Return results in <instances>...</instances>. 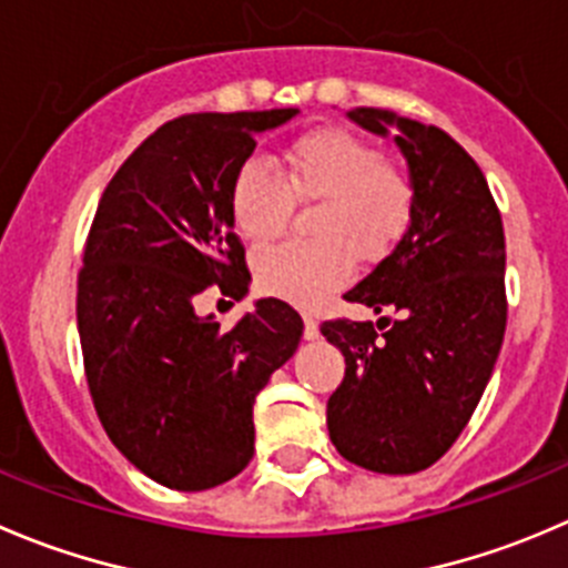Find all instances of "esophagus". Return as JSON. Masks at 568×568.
<instances>
[{"label": "esophagus", "mask_w": 568, "mask_h": 568, "mask_svg": "<svg viewBox=\"0 0 568 568\" xmlns=\"http://www.w3.org/2000/svg\"><path fill=\"white\" fill-rule=\"evenodd\" d=\"M305 338L307 341H316L318 338V322L311 316V313H305Z\"/></svg>", "instance_id": "obj_1"}]
</instances>
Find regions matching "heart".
Listing matches in <instances>:
<instances>
[{
    "instance_id": "heart-1",
    "label": "heart",
    "mask_w": 568,
    "mask_h": 568,
    "mask_svg": "<svg viewBox=\"0 0 568 568\" xmlns=\"http://www.w3.org/2000/svg\"><path fill=\"white\" fill-rule=\"evenodd\" d=\"M294 196L322 200L316 241H285L257 255V277L272 294L311 305L346 280L352 252L361 261L388 255L410 227L413 183L377 146L346 130H313L283 152V178L263 161L239 169L230 194L233 219L255 244L288 224Z\"/></svg>"
}]
</instances>
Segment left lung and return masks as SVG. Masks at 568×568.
<instances>
[{
    "label": "left lung",
    "instance_id": "left-lung-1",
    "mask_svg": "<svg viewBox=\"0 0 568 568\" xmlns=\"http://www.w3.org/2000/svg\"><path fill=\"white\" fill-rule=\"evenodd\" d=\"M394 144L413 183L410 227L346 300L396 318L322 324L346 361L327 402L329 442L349 464L416 475L475 413L505 335V233L469 152L433 124L390 110H346Z\"/></svg>",
    "mask_w": 568,
    "mask_h": 568
}]
</instances>
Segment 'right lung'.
<instances>
[{"label": "right lung", "mask_w": 568, "mask_h": 568, "mask_svg": "<svg viewBox=\"0 0 568 568\" xmlns=\"http://www.w3.org/2000/svg\"><path fill=\"white\" fill-rule=\"evenodd\" d=\"M296 113L166 121L121 163L88 233L77 329L93 407L115 449L174 491L216 488L246 469L255 396L300 346V313L274 296L233 329L196 313L211 285L246 294L230 194L255 135Z\"/></svg>", "instance_id": "1"}]
</instances>
